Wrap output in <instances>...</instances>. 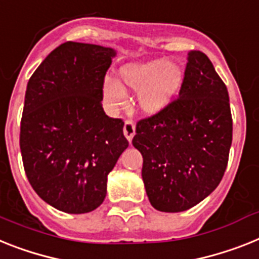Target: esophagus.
Returning <instances> with one entry per match:
<instances>
[{"instance_id":"34e87169","label":"esophagus","mask_w":259,"mask_h":259,"mask_svg":"<svg viewBox=\"0 0 259 259\" xmlns=\"http://www.w3.org/2000/svg\"><path fill=\"white\" fill-rule=\"evenodd\" d=\"M123 134L127 138V141L133 140L134 134H136V123L132 119H126L125 125H123Z\"/></svg>"}]
</instances>
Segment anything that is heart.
Masks as SVG:
<instances>
[{"label": "heart", "mask_w": 259, "mask_h": 259, "mask_svg": "<svg viewBox=\"0 0 259 259\" xmlns=\"http://www.w3.org/2000/svg\"><path fill=\"white\" fill-rule=\"evenodd\" d=\"M184 73L179 64L163 59L125 66L119 81L108 79L104 84V101L116 109L125 99L126 89L137 92V105L147 114H155L166 108L183 84Z\"/></svg>", "instance_id": "b5f03b06"}]
</instances>
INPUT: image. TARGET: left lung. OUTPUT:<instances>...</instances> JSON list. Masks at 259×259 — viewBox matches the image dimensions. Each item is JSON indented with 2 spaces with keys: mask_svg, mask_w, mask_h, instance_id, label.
Segmentation results:
<instances>
[{
  "mask_svg": "<svg viewBox=\"0 0 259 259\" xmlns=\"http://www.w3.org/2000/svg\"><path fill=\"white\" fill-rule=\"evenodd\" d=\"M179 97L137 122L147 197L160 212L190 209L216 190L227 170L232 113L227 85L201 51H190Z\"/></svg>",
  "mask_w": 259,
  "mask_h": 259,
  "instance_id": "left-lung-1",
  "label": "left lung"
}]
</instances>
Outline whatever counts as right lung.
<instances>
[{"mask_svg": "<svg viewBox=\"0 0 259 259\" xmlns=\"http://www.w3.org/2000/svg\"><path fill=\"white\" fill-rule=\"evenodd\" d=\"M116 51L89 43L56 47L27 82L19 146L40 199L66 213L103 204L108 175L129 146L123 121L103 109L106 71Z\"/></svg>", "mask_w": 259, "mask_h": 259, "instance_id": "obj_1", "label": "right lung"}]
</instances>
